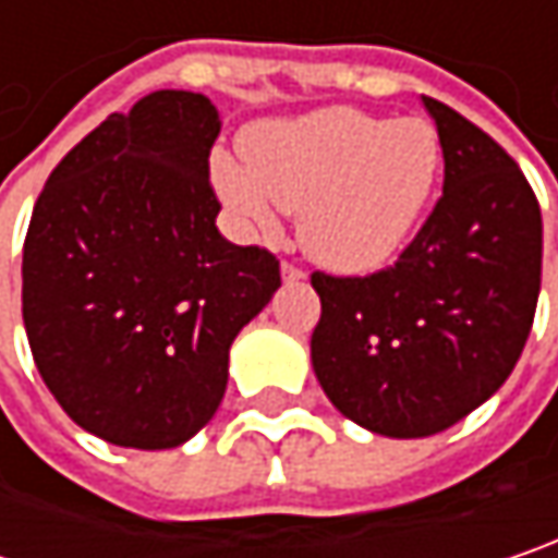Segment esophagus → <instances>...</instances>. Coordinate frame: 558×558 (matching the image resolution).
<instances>
[{
  "instance_id": "obj_1",
  "label": "esophagus",
  "mask_w": 558,
  "mask_h": 558,
  "mask_svg": "<svg viewBox=\"0 0 558 558\" xmlns=\"http://www.w3.org/2000/svg\"><path fill=\"white\" fill-rule=\"evenodd\" d=\"M282 279H286V282H301V279H304V269L286 259V263H282Z\"/></svg>"
}]
</instances>
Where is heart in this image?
Instances as JSON below:
<instances>
[{"mask_svg": "<svg viewBox=\"0 0 558 558\" xmlns=\"http://www.w3.org/2000/svg\"><path fill=\"white\" fill-rule=\"evenodd\" d=\"M241 155L244 165L213 158V180L231 216L247 231L269 234L276 206L299 213L301 247L337 272H372L397 257L445 171L432 120H384L355 107L257 123L244 133Z\"/></svg>", "mask_w": 558, "mask_h": 558, "instance_id": "1", "label": "heart"}]
</instances>
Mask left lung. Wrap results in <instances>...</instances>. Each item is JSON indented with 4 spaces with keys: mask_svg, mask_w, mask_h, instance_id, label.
Here are the masks:
<instances>
[{
    "mask_svg": "<svg viewBox=\"0 0 558 558\" xmlns=\"http://www.w3.org/2000/svg\"><path fill=\"white\" fill-rule=\"evenodd\" d=\"M445 145V190L393 266L314 272L311 362L342 416L425 438L486 403L534 327L539 203L514 158L448 104L422 98Z\"/></svg>",
    "mask_w": 558,
    "mask_h": 558,
    "instance_id": "1",
    "label": "left lung"
}]
</instances>
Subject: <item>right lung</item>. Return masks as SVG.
<instances>
[{
  "label": "right lung",
  "instance_id": "add662e5",
  "mask_svg": "<svg viewBox=\"0 0 558 558\" xmlns=\"http://www.w3.org/2000/svg\"><path fill=\"white\" fill-rule=\"evenodd\" d=\"M219 130L206 95L151 92L78 142L34 203V365L65 416L120 448H178L216 416L231 342L282 286L266 247L216 228Z\"/></svg>",
  "mask_w": 558,
  "mask_h": 558
}]
</instances>
